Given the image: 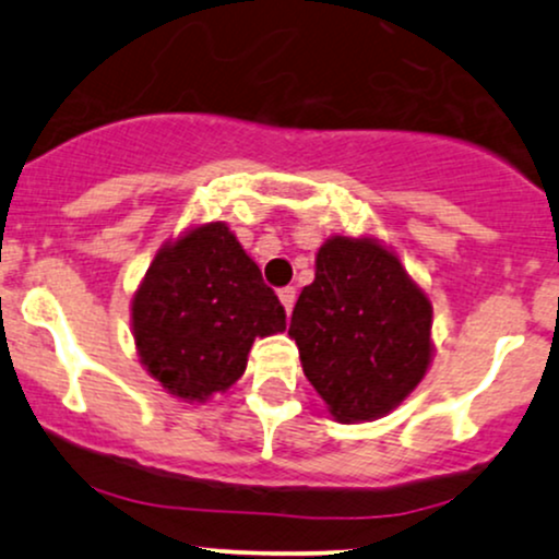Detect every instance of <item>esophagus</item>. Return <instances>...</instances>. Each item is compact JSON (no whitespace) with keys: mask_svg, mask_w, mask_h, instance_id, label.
Returning a JSON list of instances; mask_svg holds the SVG:
<instances>
[{"mask_svg":"<svg viewBox=\"0 0 559 559\" xmlns=\"http://www.w3.org/2000/svg\"><path fill=\"white\" fill-rule=\"evenodd\" d=\"M278 299H281V305H284L286 316H292V310H294V299H297V292H294V286L281 288V292H278Z\"/></svg>","mask_w":559,"mask_h":559,"instance_id":"1","label":"esophagus"}]
</instances>
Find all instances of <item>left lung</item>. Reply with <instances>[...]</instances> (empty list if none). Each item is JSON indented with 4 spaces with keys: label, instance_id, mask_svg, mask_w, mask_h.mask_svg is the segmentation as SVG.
Wrapping results in <instances>:
<instances>
[{
    "label": "left lung",
    "instance_id": "8db88e82",
    "mask_svg": "<svg viewBox=\"0 0 559 559\" xmlns=\"http://www.w3.org/2000/svg\"><path fill=\"white\" fill-rule=\"evenodd\" d=\"M433 307L394 252L370 236H331L301 288L288 336L338 423L383 418L413 394L433 357Z\"/></svg>",
    "mask_w": 559,
    "mask_h": 559
}]
</instances>
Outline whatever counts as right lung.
Here are the masks:
<instances>
[{
	"mask_svg": "<svg viewBox=\"0 0 559 559\" xmlns=\"http://www.w3.org/2000/svg\"><path fill=\"white\" fill-rule=\"evenodd\" d=\"M139 362L168 394L207 402L247 370L254 338L286 331V312L226 223L165 241L131 299Z\"/></svg>",
	"mask_w": 559,
	"mask_h": 559,
	"instance_id": "1",
	"label": "right lung"
}]
</instances>
